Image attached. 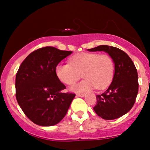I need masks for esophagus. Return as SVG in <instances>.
I'll use <instances>...</instances> for the list:
<instances>
[{
	"label": "esophagus",
	"instance_id": "1",
	"mask_svg": "<svg viewBox=\"0 0 150 150\" xmlns=\"http://www.w3.org/2000/svg\"><path fill=\"white\" fill-rule=\"evenodd\" d=\"M85 95L86 94H85V93H78V94H77V96H78V97H84Z\"/></svg>",
	"mask_w": 150,
	"mask_h": 150
}]
</instances>
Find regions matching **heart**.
I'll use <instances>...</instances> for the list:
<instances>
[{
  "label": "heart",
  "instance_id": "heart-1",
  "mask_svg": "<svg viewBox=\"0 0 150 150\" xmlns=\"http://www.w3.org/2000/svg\"><path fill=\"white\" fill-rule=\"evenodd\" d=\"M115 65L107 54L81 53L70 58V63H61L56 67V74L63 83L71 85L81 77L83 80L71 87L75 92H82L93 88L103 89L112 81Z\"/></svg>",
  "mask_w": 150,
  "mask_h": 150
}]
</instances>
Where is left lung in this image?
<instances>
[{
    "instance_id": "left-lung-1",
    "label": "left lung",
    "mask_w": 150,
    "mask_h": 150,
    "mask_svg": "<svg viewBox=\"0 0 150 150\" xmlns=\"http://www.w3.org/2000/svg\"><path fill=\"white\" fill-rule=\"evenodd\" d=\"M89 51H105L115 64L113 80L106 91L97 95L96 113L105 120L120 118L131 109L138 92V75L128 55L116 47L101 45Z\"/></svg>"
}]
</instances>
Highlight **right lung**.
<instances>
[{
    "label": "right lung",
    "instance_id": "add662e5",
    "mask_svg": "<svg viewBox=\"0 0 150 150\" xmlns=\"http://www.w3.org/2000/svg\"><path fill=\"white\" fill-rule=\"evenodd\" d=\"M73 51L46 46L33 51L20 65L15 77L17 101L30 120L41 126L59 123L66 115L73 93L58 78L56 67Z\"/></svg>",
    "mask_w": 150,
    "mask_h": 150
}]
</instances>
